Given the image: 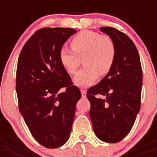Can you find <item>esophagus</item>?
Segmentation results:
<instances>
[{"instance_id": "obj_1", "label": "esophagus", "mask_w": 157, "mask_h": 157, "mask_svg": "<svg viewBox=\"0 0 157 157\" xmlns=\"http://www.w3.org/2000/svg\"><path fill=\"white\" fill-rule=\"evenodd\" d=\"M80 92H81L82 97L86 98V90H83V89H81V90H80Z\"/></svg>"}]
</instances>
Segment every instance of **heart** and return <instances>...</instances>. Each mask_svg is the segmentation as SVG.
<instances>
[{"label": "heart", "instance_id": "1", "mask_svg": "<svg viewBox=\"0 0 157 157\" xmlns=\"http://www.w3.org/2000/svg\"><path fill=\"white\" fill-rule=\"evenodd\" d=\"M71 46L72 50L61 49L59 59L63 67L69 74H74L83 58L84 67L74 77L77 86H91L97 80L99 74L103 75L112 68L115 58V45L109 36L83 30L71 39Z\"/></svg>", "mask_w": 157, "mask_h": 157}]
</instances>
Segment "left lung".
<instances>
[{
	"mask_svg": "<svg viewBox=\"0 0 157 157\" xmlns=\"http://www.w3.org/2000/svg\"><path fill=\"white\" fill-rule=\"evenodd\" d=\"M100 30L115 43V61L105 77L87 90L86 96L96 137L117 143L130 132L140 111L141 64L138 51L127 35L108 26ZM100 94L104 98H99Z\"/></svg>",
	"mask_w": 157,
	"mask_h": 157,
	"instance_id": "8db88e82",
	"label": "left lung"
}]
</instances>
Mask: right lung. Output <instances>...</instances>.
I'll return each mask as SVG.
<instances>
[{
	"mask_svg": "<svg viewBox=\"0 0 157 157\" xmlns=\"http://www.w3.org/2000/svg\"><path fill=\"white\" fill-rule=\"evenodd\" d=\"M71 28H43L36 31L22 48L17 63L16 91L19 109L32 135L46 148H57L68 140L81 97L59 52L70 36ZM66 88L61 93L59 90Z\"/></svg>",
	"mask_w": 157,
	"mask_h": 157,
	"instance_id": "right-lung-1",
	"label": "right lung"
}]
</instances>
